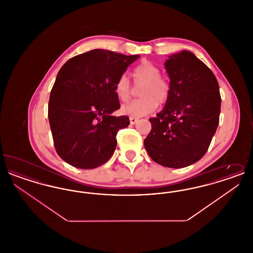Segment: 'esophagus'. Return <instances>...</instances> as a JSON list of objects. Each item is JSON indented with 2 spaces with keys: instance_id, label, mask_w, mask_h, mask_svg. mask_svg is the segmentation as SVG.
Returning <instances> with one entry per match:
<instances>
[{
  "instance_id": "1",
  "label": "esophagus",
  "mask_w": 253,
  "mask_h": 253,
  "mask_svg": "<svg viewBox=\"0 0 253 253\" xmlns=\"http://www.w3.org/2000/svg\"><path fill=\"white\" fill-rule=\"evenodd\" d=\"M138 121V119H136V118H130V122H131V124H135L136 122Z\"/></svg>"
}]
</instances>
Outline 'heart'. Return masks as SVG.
I'll list each match as a JSON object with an SVG mask.
<instances>
[{"label": "heart", "instance_id": "heart-1", "mask_svg": "<svg viewBox=\"0 0 253 253\" xmlns=\"http://www.w3.org/2000/svg\"><path fill=\"white\" fill-rule=\"evenodd\" d=\"M133 84L143 85L139 90L141 98L131 101L121 107V112L132 118H140L156 111L158 104L168 101L170 95V84L168 80L161 76V70L156 63L142 60L132 70ZM118 98L126 102L132 95V84L126 75H121L115 84Z\"/></svg>", "mask_w": 253, "mask_h": 253}]
</instances>
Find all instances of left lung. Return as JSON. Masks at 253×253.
Segmentation results:
<instances>
[{"label": "left lung", "mask_w": 253, "mask_h": 253, "mask_svg": "<svg viewBox=\"0 0 253 253\" xmlns=\"http://www.w3.org/2000/svg\"><path fill=\"white\" fill-rule=\"evenodd\" d=\"M165 68L170 95L164 109L150 119L145 149L164 167L184 168L204 157L216 132L219 85L211 70L187 50L169 56Z\"/></svg>", "instance_id": "1"}]
</instances>
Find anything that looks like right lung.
I'll use <instances>...</instances> for the list:
<instances>
[{
  "mask_svg": "<svg viewBox=\"0 0 253 253\" xmlns=\"http://www.w3.org/2000/svg\"><path fill=\"white\" fill-rule=\"evenodd\" d=\"M139 55L94 49L67 60L51 90L48 119L55 149L73 167L94 169L107 162L117 147V133L130 124L115 84Z\"/></svg>",
  "mask_w": 253,
  "mask_h": 253,
  "instance_id": "add662e5",
  "label": "right lung"
}]
</instances>
